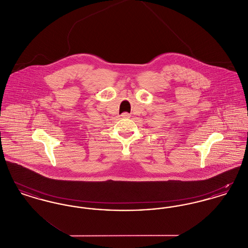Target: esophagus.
Listing matches in <instances>:
<instances>
[{"label":"esophagus","mask_w":248,"mask_h":248,"mask_svg":"<svg viewBox=\"0 0 248 248\" xmlns=\"http://www.w3.org/2000/svg\"><path fill=\"white\" fill-rule=\"evenodd\" d=\"M123 118H130V114L129 113H126V112H124V113H123L122 115H121Z\"/></svg>","instance_id":"34e87169"}]
</instances>
